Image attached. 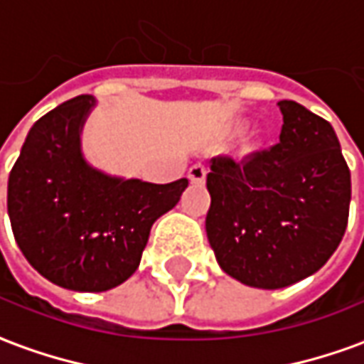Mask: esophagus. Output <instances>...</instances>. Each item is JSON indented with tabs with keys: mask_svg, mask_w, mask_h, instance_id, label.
Segmentation results:
<instances>
[{
	"mask_svg": "<svg viewBox=\"0 0 364 364\" xmlns=\"http://www.w3.org/2000/svg\"><path fill=\"white\" fill-rule=\"evenodd\" d=\"M208 174V168L202 164V162H198L194 166L190 168V172H188V178L192 180V182H204L206 180Z\"/></svg>",
	"mask_w": 364,
	"mask_h": 364,
	"instance_id": "1",
	"label": "esophagus"
}]
</instances>
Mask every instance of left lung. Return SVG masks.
<instances>
[{
  "mask_svg": "<svg viewBox=\"0 0 364 364\" xmlns=\"http://www.w3.org/2000/svg\"><path fill=\"white\" fill-rule=\"evenodd\" d=\"M279 142L210 160L206 234L228 275L282 289L327 263L347 230L350 170L335 130L295 101H279Z\"/></svg>",
  "mask_w": 364,
  "mask_h": 364,
  "instance_id": "left-lung-1",
  "label": "left lung"
}]
</instances>
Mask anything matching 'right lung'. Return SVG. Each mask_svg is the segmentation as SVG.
<instances>
[{
	"mask_svg": "<svg viewBox=\"0 0 364 364\" xmlns=\"http://www.w3.org/2000/svg\"><path fill=\"white\" fill-rule=\"evenodd\" d=\"M95 99L81 95L35 122L7 182V212L25 259L59 287L107 291L139 267L150 228L188 180L150 184L91 168L79 134Z\"/></svg>",
	"mask_w": 364,
	"mask_h": 364,
	"instance_id": "right-lung-1",
	"label": "right lung"
}]
</instances>
